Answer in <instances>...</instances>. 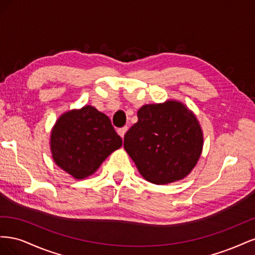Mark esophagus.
Here are the masks:
<instances>
[{
  "instance_id": "obj_1",
  "label": "esophagus",
  "mask_w": 255,
  "mask_h": 255,
  "mask_svg": "<svg viewBox=\"0 0 255 255\" xmlns=\"http://www.w3.org/2000/svg\"><path fill=\"white\" fill-rule=\"evenodd\" d=\"M127 130H128V127H123V128H118V134L120 135V137L121 138H123L125 137V135H126V133H127Z\"/></svg>"
}]
</instances>
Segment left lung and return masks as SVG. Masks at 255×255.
I'll list each match as a JSON object with an SVG mask.
<instances>
[{"label":"left lung","mask_w":255,"mask_h":255,"mask_svg":"<svg viewBox=\"0 0 255 255\" xmlns=\"http://www.w3.org/2000/svg\"><path fill=\"white\" fill-rule=\"evenodd\" d=\"M125 135V146L146 181L184 179L201 155L203 135L196 116L176 101L143 105Z\"/></svg>","instance_id":"1"}]
</instances>
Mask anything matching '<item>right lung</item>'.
Segmentation results:
<instances>
[{"label":"right lung","mask_w":255,"mask_h":255,"mask_svg":"<svg viewBox=\"0 0 255 255\" xmlns=\"http://www.w3.org/2000/svg\"><path fill=\"white\" fill-rule=\"evenodd\" d=\"M121 145L110 118L92 106L64 114L51 135L54 161L75 179L91 175Z\"/></svg>","instance_id":"1"}]
</instances>
